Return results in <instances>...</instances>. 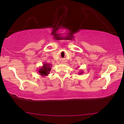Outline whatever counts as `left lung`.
<instances>
[{
    "mask_svg": "<svg viewBox=\"0 0 124 124\" xmlns=\"http://www.w3.org/2000/svg\"><path fill=\"white\" fill-rule=\"evenodd\" d=\"M82 73H83V71H81L78 73H79V74H82Z\"/></svg>",
    "mask_w": 124,
    "mask_h": 124,
    "instance_id": "8db88e82",
    "label": "left lung"
}]
</instances>
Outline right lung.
Segmentation results:
<instances>
[{"label": "right lung", "instance_id": "1", "mask_svg": "<svg viewBox=\"0 0 124 124\" xmlns=\"http://www.w3.org/2000/svg\"><path fill=\"white\" fill-rule=\"evenodd\" d=\"M52 68V64L44 63L43 66L38 70V73L42 77L47 76L50 73Z\"/></svg>", "mask_w": 124, "mask_h": 124}]
</instances>
